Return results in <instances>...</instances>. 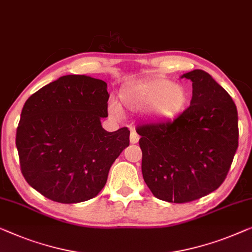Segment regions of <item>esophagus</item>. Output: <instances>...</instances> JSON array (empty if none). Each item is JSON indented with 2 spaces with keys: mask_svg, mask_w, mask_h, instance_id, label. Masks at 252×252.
Returning <instances> with one entry per match:
<instances>
[{
  "mask_svg": "<svg viewBox=\"0 0 252 252\" xmlns=\"http://www.w3.org/2000/svg\"><path fill=\"white\" fill-rule=\"evenodd\" d=\"M139 134L136 132V131H131L130 133V142L131 144H137V142L139 141Z\"/></svg>",
  "mask_w": 252,
  "mask_h": 252,
  "instance_id": "1",
  "label": "esophagus"
}]
</instances>
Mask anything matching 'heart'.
<instances>
[{
  "label": "heart",
  "instance_id": "obj_1",
  "mask_svg": "<svg viewBox=\"0 0 252 252\" xmlns=\"http://www.w3.org/2000/svg\"><path fill=\"white\" fill-rule=\"evenodd\" d=\"M189 98V92L185 86L162 77L137 82L121 92L122 103L126 108L133 112L149 108V119L160 125H167L178 119L187 110ZM110 108L115 115L122 114L119 103L112 102Z\"/></svg>",
  "mask_w": 252,
  "mask_h": 252
}]
</instances>
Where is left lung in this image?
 Here are the masks:
<instances>
[{"instance_id":"obj_1","label":"left lung","mask_w":252,"mask_h":252,"mask_svg":"<svg viewBox=\"0 0 252 252\" xmlns=\"http://www.w3.org/2000/svg\"><path fill=\"white\" fill-rule=\"evenodd\" d=\"M192 81L190 106L167 125L137 129L146 185L160 200L182 204L222 185L238 149V111L226 90L204 70Z\"/></svg>"}]
</instances>
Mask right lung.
<instances>
[{
	"instance_id": "add662e5",
	"label": "right lung",
	"mask_w": 252,
	"mask_h": 252,
	"mask_svg": "<svg viewBox=\"0 0 252 252\" xmlns=\"http://www.w3.org/2000/svg\"><path fill=\"white\" fill-rule=\"evenodd\" d=\"M107 84L85 74L60 77L26 100L16 145L30 187L61 204L96 197L129 146L127 127L108 132Z\"/></svg>"
}]
</instances>
